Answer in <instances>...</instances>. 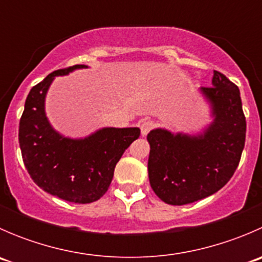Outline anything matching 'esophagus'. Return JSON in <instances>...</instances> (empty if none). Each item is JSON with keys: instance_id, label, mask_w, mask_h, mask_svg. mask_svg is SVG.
<instances>
[{"instance_id": "obj_1", "label": "esophagus", "mask_w": 262, "mask_h": 262, "mask_svg": "<svg viewBox=\"0 0 262 262\" xmlns=\"http://www.w3.org/2000/svg\"><path fill=\"white\" fill-rule=\"evenodd\" d=\"M155 126V121L149 120V119H143V120L139 121V128H141V134L142 136H147L149 133L150 129H153Z\"/></svg>"}]
</instances>
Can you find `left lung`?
<instances>
[{
	"mask_svg": "<svg viewBox=\"0 0 262 262\" xmlns=\"http://www.w3.org/2000/svg\"><path fill=\"white\" fill-rule=\"evenodd\" d=\"M212 107L213 121L196 136L153 129L148 176L162 202L185 205L221 190L233 176L245 147L246 118L239 90L214 71L212 87H202Z\"/></svg>",
	"mask_w": 262,
	"mask_h": 262,
	"instance_id": "left-lung-1",
	"label": "left lung"
}]
</instances>
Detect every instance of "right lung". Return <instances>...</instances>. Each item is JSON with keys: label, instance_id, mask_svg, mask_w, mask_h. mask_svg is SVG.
<instances>
[{"label": "right lung", "instance_id": "obj_1", "mask_svg": "<svg viewBox=\"0 0 262 262\" xmlns=\"http://www.w3.org/2000/svg\"><path fill=\"white\" fill-rule=\"evenodd\" d=\"M84 64L54 71L29 92L18 125L24 165L40 189L71 203L99 200L109 189L115 166L141 134L139 128H102L81 139L63 137L46 115V96L55 76Z\"/></svg>", "mask_w": 262, "mask_h": 262}]
</instances>
